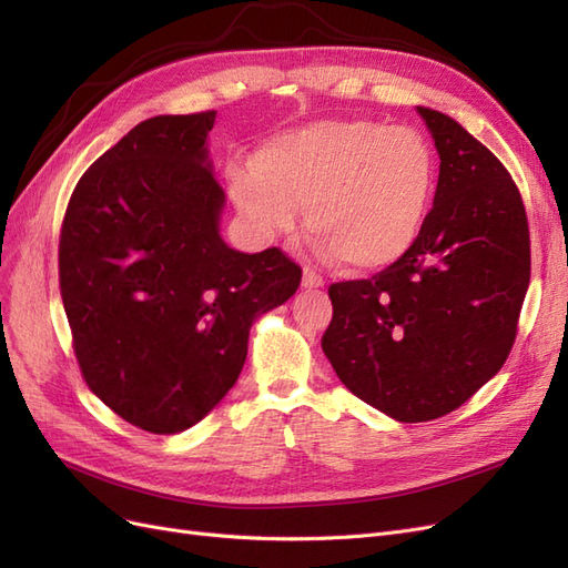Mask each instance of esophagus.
Wrapping results in <instances>:
<instances>
[{
	"instance_id": "obj_1",
	"label": "esophagus",
	"mask_w": 568,
	"mask_h": 568,
	"mask_svg": "<svg viewBox=\"0 0 568 568\" xmlns=\"http://www.w3.org/2000/svg\"><path fill=\"white\" fill-rule=\"evenodd\" d=\"M303 286H305V288H320V286H324L322 274H317V272L311 270V267H305V270H303Z\"/></svg>"
}]
</instances>
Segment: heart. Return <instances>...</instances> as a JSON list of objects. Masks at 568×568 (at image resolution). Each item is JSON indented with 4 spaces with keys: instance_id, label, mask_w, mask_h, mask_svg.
<instances>
[{
    "instance_id": "heart-1",
    "label": "heart",
    "mask_w": 568,
    "mask_h": 568,
    "mask_svg": "<svg viewBox=\"0 0 568 568\" xmlns=\"http://www.w3.org/2000/svg\"><path fill=\"white\" fill-rule=\"evenodd\" d=\"M432 146L407 125L332 118L272 136L255 165H232L234 203L263 234L305 227L351 270H379L415 244L432 203Z\"/></svg>"
}]
</instances>
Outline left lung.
I'll return each instance as SVG.
<instances>
[{
    "instance_id": "8db88e82",
    "label": "left lung",
    "mask_w": 568,
    "mask_h": 568,
    "mask_svg": "<svg viewBox=\"0 0 568 568\" xmlns=\"http://www.w3.org/2000/svg\"><path fill=\"white\" fill-rule=\"evenodd\" d=\"M417 113L440 156L434 209L393 265L329 286L322 336L346 388L405 424L448 415L500 372L530 282L526 209L507 168L450 115Z\"/></svg>"
}]
</instances>
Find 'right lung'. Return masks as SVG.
<instances>
[{"instance_id": "add662e5", "label": "right lung", "mask_w": 568, "mask_h": 568, "mask_svg": "<svg viewBox=\"0 0 568 568\" xmlns=\"http://www.w3.org/2000/svg\"><path fill=\"white\" fill-rule=\"evenodd\" d=\"M213 123L203 111L132 128L80 178L61 227L59 286L82 379L149 434H180L225 398L251 324L303 274L280 248L222 242Z\"/></svg>"}]
</instances>
